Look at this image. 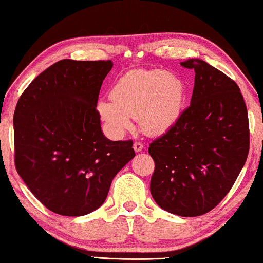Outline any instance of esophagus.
<instances>
[{
    "instance_id": "34e87169",
    "label": "esophagus",
    "mask_w": 263,
    "mask_h": 263,
    "mask_svg": "<svg viewBox=\"0 0 263 263\" xmlns=\"http://www.w3.org/2000/svg\"><path fill=\"white\" fill-rule=\"evenodd\" d=\"M134 150L135 152H141L143 150V144L141 142H135L134 143Z\"/></svg>"
}]
</instances>
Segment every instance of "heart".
I'll use <instances>...</instances> for the list:
<instances>
[{
	"instance_id": "b5f03b06",
	"label": "heart",
	"mask_w": 263,
	"mask_h": 263,
	"mask_svg": "<svg viewBox=\"0 0 263 263\" xmlns=\"http://www.w3.org/2000/svg\"><path fill=\"white\" fill-rule=\"evenodd\" d=\"M184 83L175 74L163 70H134L113 86L111 102H98L101 118L116 136L132 128L138 119L147 135H161L175 125L184 102Z\"/></svg>"
}]
</instances>
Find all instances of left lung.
Here are the masks:
<instances>
[{
    "mask_svg": "<svg viewBox=\"0 0 263 263\" xmlns=\"http://www.w3.org/2000/svg\"><path fill=\"white\" fill-rule=\"evenodd\" d=\"M195 70L190 106L176 123L153 141L150 191L162 210L199 216L227 196L250 150L249 116L237 83L201 59H187Z\"/></svg>",
    "mask_w": 263,
    "mask_h": 263,
    "instance_id": "left-lung-1",
    "label": "left lung"
}]
</instances>
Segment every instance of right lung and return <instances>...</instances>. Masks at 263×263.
<instances>
[{"label": "right lung", "mask_w": 263, "mask_h": 263, "mask_svg": "<svg viewBox=\"0 0 263 263\" xmlns=\"http://www.w3.org/2000/svg\"><path fill=\"white\" fill-rule=\"evenodd\" d=\"M111 61L63 59L29 83L13 115L14 163L48 210L81 216L105 201L112 180L135 157L133 141H110L97 107Z\"/></svg>", "instance_id": "1"}]
</instances>
